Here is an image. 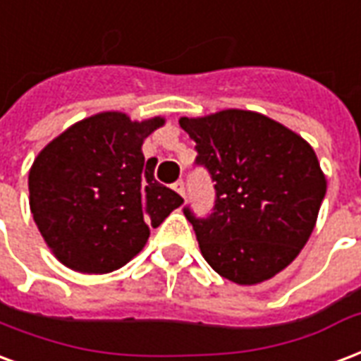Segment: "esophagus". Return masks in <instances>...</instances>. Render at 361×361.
<instances>
[{
  "instance_id": "obj_1",
  "label": "esophagus",
  "mask_w": 361,
  "mask_h": 361,
  "mask_svg": "<svg viewBox=\"0 0 361 361\" xmlns=\"http://www.w3.org/2000/svg\"><path fill=\"white\" fill-rule=\"evenodd\" d=\"M172 189L176 191V193H180L181 197H185V185H183V181H181V180L176 181V183L172 185Z\"/></svg>"
}]
</instances>
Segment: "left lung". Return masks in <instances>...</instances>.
Here are the masks:
<instances>
[{
	"label": "left lung",
	"mask_w": 361,
	"mask_h": 361,
	"mask_svg": "<svg viewBox=\"0 0 361 361\" xmlns=\"http://www.w3.org/2000/svg\"><path fill=\"white\" fill-rule=\"evenodd\" d=\"M180 126L197 143L195 164L216 183L207 218L183 208L204 260L239 285L279 274L310 239L327 191L314 149L276 120L239 109L183 116Z\"/></svg>",
	"instance_id": "1"
}]
</instances>
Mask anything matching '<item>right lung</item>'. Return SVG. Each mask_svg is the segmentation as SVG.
I'll use <instances>...</instances> for the list:
<instances>
[{"label": "right lung", "mask_w": 361, "mask_h": 361, "mask_svg": "<svg viewBox=\"0 0 361 361\" xmlns=\"http://www.w3.org/2000/svg\"><path fill=\"white\" fill-rule=\"evenodd\" d=\"M164 124L99 113L63 132L36 157L28 173L30 210L39 233L66 268L109 274L145 247L180 195L154 180L157 160L141 145Z\"/></svg>", "instance_id": "obj_1"}]
</instances>
